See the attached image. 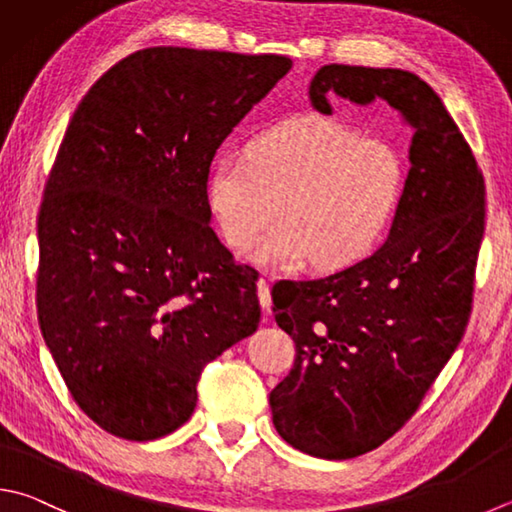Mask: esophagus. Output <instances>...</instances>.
I'll list each match as a JSON object with an SVG mask.
<instances>
[{"mask_svg":"<svg viewBox=\"0 0 512 512\" xmlns=\"http://www.w3.org/2000/svg\"><path fill=\"white\" fill-rule=\"evenodd\" d=\"M258 301H260V307H263L265 312H269V307H272V292H269V285L265 278H260L258 281Z\"/></svg>","mask_w":512,"mask_h":512,"instance_id":"obj_1","label":"esophagus"}]
</instances>
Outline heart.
I'll return each mask as SVG.
<instances>
[{"mask_svg":"<svg viewBox=\"0 0 512 512\" xmlns=\"http://www.w3.org/2000/svg\"><path fill=\"white\" fill-rule=\"evenodd\" d=\"M408 187V162L388 140L336 118L305 113L272 124L247 153H220L207 180L209 214L234 249L260 240L263 267L343 269L388 234ZM282 207L278 208L277 205Z\"/></svg>","mask_w":512,"mask_h":512,"instance_id":"obj_1","label":"heart"}]
</instances>
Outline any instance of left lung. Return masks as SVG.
<instances>
[{"mask_svg": "<svg viewBox=\"0 0 512 512\" xmlns=\"http://www.w3.org/2000/svg\"><path fill=\"white\" fill-rule=\"evenodd\" d=\"M388 102L412 131L406 196L381 249L316 281L274 285V316L296 343L269 394L289 446L352 459L403 428L466 332L484 238L486 187L466 138L410 71L327 64L310 84L330 98Z\"/></svg>", "mask_w": 512, "mask_h": 512, "instance_id": "8db88e82", "label": "left lung"}]
</instances>
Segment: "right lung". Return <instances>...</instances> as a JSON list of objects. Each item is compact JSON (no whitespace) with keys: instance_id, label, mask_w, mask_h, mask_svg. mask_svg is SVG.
Returning a JSON list of instances; mask_svg holds the SVG:
<instances>
[{"instance_id":"obj_1","label":"right lung","mask_w":512,"mask_h":512,"mask_svg":"<svg viewBox=\"0 0 512 512\" xmlns=\"http://www.w3.org/2000/svg\"><path fill=\"white\" fill-rule=\"evenodd\" d=\"M285 55L153 46L77 106L37 218V321L102 430L151 441L196 408L205 365L254 334L258 272L209 227L207 180Z\"/></svg>"}]
</instances>
